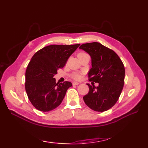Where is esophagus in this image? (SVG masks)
<instances>
[{
  "label": "esophagus",
  "instance_id": "obj_1",
  "mask_svg": "<svg viewBox=\"0 0 148 148\" xmlns=\"http://www.w3.org/2000/svg\"><path fill=\"white\" fill-rule=\"evenodd\" d=\"M79 84V83H78V82H73V83H72V84H73V85H78Z\"/></svg>",
  "mask_w": 148,
  "mask_h": 148
}]
</instances>
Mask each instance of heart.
Wrapping results in <instances>:
<instances>
[{"label": "heart", "instance_id": "obj_1", "mask_svg": "<svg viewBox=\"0 0 148 148\" xmlns=\"http://www.w3.org/2000/svg\"><path fill=\"white\" fill-rule=\"evenodd\" d=\"M87 55L86 53H84V52H81L79 53V54L77 55V56L78 57H79V56H84V55ZM72 77L74 78V79H76V80H79L81 78V76L79 74H77V73H74L72 75Z\"/></svg>", "mask_w": 148, "mask_h": 148}]
</instances>
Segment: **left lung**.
I'll use <instances>...</instances> for the list:
<instances>
[{
	"mask_svg": "<svg viewBox=\"0 0 148 148\" xmlns=\"http://www.w3.org/2000/svg\"><path fill=\"white\" fill-rule=\"evenodd\" d=\"M79 48L88 53L92 59L89 81L99 83L97 87L88 84L89 92L83 97L84 102L93 111H108L118 101L123 88V64L113 50L99 42L83 44Z\"/></svg>",
	"mask_w": 148,
	"mask_h": 148,
	"instance_id": "8db88e82",
	"label": "left lung"
}]
</instances>
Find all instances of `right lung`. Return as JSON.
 I'll return each instance as SVG.
<instances>
[{
    "instance_id": "add662e5",
    "label": "right lung",
    "mask_w": 148,
    "mask_h": 148,
    "mask_svg": "<svg viewBox=\"0 0 148 148\" xmlns=\"http://www.w3.org/2000/svg\"><path fill=\"white\" fill-rule=\"evenodd\" d=\"M79 45H49L39 50L31 58L25 73V90L37 109L50 111L62 103L72 84L69 81L56 83L53 77Z\"/></svg>"
}]
</instances>
